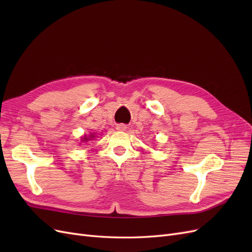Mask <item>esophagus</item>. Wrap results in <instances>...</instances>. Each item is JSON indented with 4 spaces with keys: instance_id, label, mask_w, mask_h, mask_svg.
Returning <instances> with one entry per match:
<instances>
[{
    "instance_id": "esophagus-1",
    "label": "esophagus",
    "mask_w": 252,
    "mask_h": 252,
    "mask_svg": "<svg viewBox=\"0 0 252 252\" xmlns=\"http://www.w3.org/2000/svg\"><path fill=\"white\" fill-rule=\"evenodd\" d=\"M117 129H118V130H120V131H125L126 129H127V126L124 125V124H120V125L117 126Z\"/></svg>"
}]
</instances>
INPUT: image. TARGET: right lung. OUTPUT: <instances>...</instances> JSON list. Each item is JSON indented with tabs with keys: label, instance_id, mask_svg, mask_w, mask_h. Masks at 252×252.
<instances>
[{
	"label": "right lung",
	"instance_id": "right-lung-1",
	"mask_svg": "<svg viewBox=\"0 0 252 252\" xmlns=\"http://www.w3.org/2000/svg\"><path fill=\"white\" fill-rule=\"evenodd\" d=\"M94 138V133H91L89 136L84 135V138L82 139V141H83V142H87V141H89V140H93Z\"/></svg>",
	"mask_w": 252,
	"mask_h": 252
}]
</instances>
